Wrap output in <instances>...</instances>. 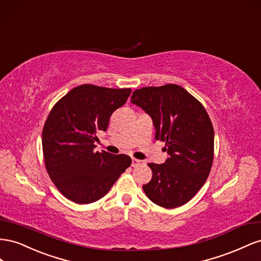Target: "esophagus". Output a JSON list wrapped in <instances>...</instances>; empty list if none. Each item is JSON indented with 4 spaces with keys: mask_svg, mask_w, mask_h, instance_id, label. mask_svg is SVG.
I'll return each instance as SVG.
<instances>
[{
    "mask_svg": "<svg viewBox=\"0 0 261 261\" xmlns=\"http://www.w3.org/2000/svg\"><path fill=\"white\" fill-rule=\"evenodd\" d=\"M140 164H142V161L137 160V159H132V167H136V166L140 165Z\"/></svg>",
    "mask_w": 261,
    "mask_h": 261,
    "instance_id": "1",
    "label": "esophagus"
}]
</instances>
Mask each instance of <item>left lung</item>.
Instances as JSON below:
<instances>
[{
  "label": "left lung",
  "mask_w": 261,
  "mask_h": 261,
  "mask_svg": "<svg viewBox=\"0 0 261 261\" xmlns=\"http://www.w3.org/2000/svg\"><path fill=\"white\" fill-rule=\"evenodd\" d=\"M131 102L150 115L155 139L165 142L169 155L164 164L150 163L146 197L166 209L190 201L207 179L213 163L214 131L211 119L198 99L176 84L142 87Z\"/></svg>",
  "instance_id": "1"
}]
</instances>
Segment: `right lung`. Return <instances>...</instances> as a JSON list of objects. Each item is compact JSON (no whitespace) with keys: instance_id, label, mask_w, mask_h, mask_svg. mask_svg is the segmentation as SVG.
Segmentation results:
<instances>
[{"instance_id":"1","label":"right lung","mask_w":261,"mask_h":261,"mask_svg":"<svg viewBox=\"0 0 261 261\" xmlns=\"http://www.w3.org/2000/svg\"><path fill=\"white\" fill-rule=\"evenodd\" d=\"M130 94V88L84 84L51 109L42 130L44 165L58 190L73 202L99 200L131 165L128 155L94 152L96 133L107 130L111 114Z\"/></svg>"}]
</instances>
